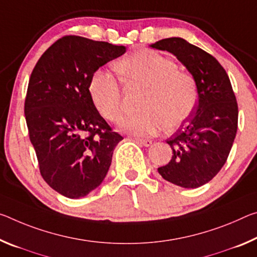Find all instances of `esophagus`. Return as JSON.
I'll list each match as a JSON object with an SVG mask.
<instances>
[{"mask_svg":"<svg viewBox=\"0 0 257 257\" xmlns=\"http://www.w3.org/2000/svg\"><path fill=\"white\" fill-rule=\"evenodd\" d=\"M135 140L138 144L141 146H145V148H149L152 144V141L151 140H143V138H135Z\"/></svg>","mask_w":257,"mask_h":257,"instance_id":"obj_1","label":"esophagus"}]
</instances>
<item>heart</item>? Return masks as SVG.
Listing matches in <instances>:
<instances>
[{"label":"heart","instance_id":"b5f03b06","mask_svg":"<svg viewBox=\"0 0 257 257\" xmlns=\"http://www.w3.org/2000/svg\"><path fill=\"white\" fill-rule=\"evenodd\" d=\"M124 80L148 88L142 109L122 117L120 128L135 136H152L166 125L180 127L194 111L198 100L197 84L190 73L178 71L176 63L152 50H142L116 64ZM91 99L105 119L116 122L122 114V90L117 77L98 70L89 84Z\"/></svg>","mask_w":257,"mask_h":257}]
</instances>
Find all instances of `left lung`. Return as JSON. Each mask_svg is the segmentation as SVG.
I'll use <instances>...</instances> for the list:
<instances>
[{
    "label": "left lung",
    "instance_id": "left-lung-1",
    "mask_svg": "<svg viewBox=\"0 0 257 257\" xmlns=\"http://www.w3.org/2000/svg\"><path fill=\"white\" fill-rule=\"evenodd\" d=\"M150 47L173 54L197 84L194 111L166 141L173 150L172 160L158 168L164 180L195 189L213 180L229 157L238 128L237 99L225 70L202 49L182 38Z\"/></svg>",
    "mask_w": 257,
    "mask_h": 257
}]
</instances>
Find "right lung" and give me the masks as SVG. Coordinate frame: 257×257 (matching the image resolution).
<instances>
[{
    "label": "right lung",
    "mask_w": 257,
    "mask_h": 257,
    "mask_svg": "<svg viewBox=\"0 0 257 257\" xmlns=\"http://www.w3.org/2000/svg\"><path fill=\"white\" fill-rule=\"evenodd\" d=\"M125 47L68 35L41 56L31 74L25 117L48 185L70 199L97 189L109 169L120 134L91 99L89 84L99 67Z\"/></svg>",
    "instance_id": "obj_1"
}]
</instances>
